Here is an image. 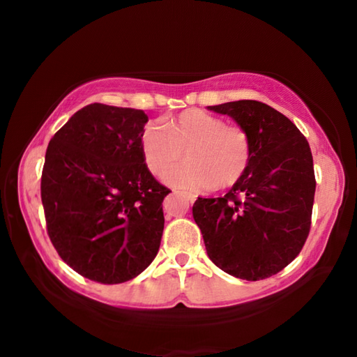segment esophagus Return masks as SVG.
I'll list each match as a JSON object with an SVG mask.
<instances>
[{"label":"esophagus","mask_w":357,"mask_h":357,"mask_svg":"<svg viewBox=\"0 0 357 357\" xmlns=\"http://www.w3.org/2000/svg\"><path fill=\"white\" fill-rule=\"evenodd\" d=\"M179 195H181V197H184V198H187V200H189L190 203H193V202L197 200V195H195V193H185V192H181Z\"/></svg>","instance_id":"esophagus-1"}]
</instances>
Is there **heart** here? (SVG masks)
I'll return each instance as SVG.
<instances>
[{
  "instance_id": "heart-1",
  "label": "heart",
  "mask_w": 357,
  "mask_h": 357,
  "mask_svg": "<svg viewBox=\"0 0 357 357\" xmlns=\"http://www.w3.org/2000/svg\"><path fill=\"white\" fill-rule=\"evenodd\" d=\"M140 151L148 170L159 178L186 153L185 165L166 172L165 181L173 187L227 189L249 170L252 140L243 126L227 124L203 110H187L164 128L155 123L144 126Z\"/></svg>"
}]
</instances>
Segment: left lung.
Returning <instances> with one entry per match:
<instances>
[{
    "mask_svg": "<svg viewBox=\"0 0 357 357\" xmlns=\"http://www.w3.org/2000/svg\"><path fill=\"white\" fill-rule=\"evenodd\" d=\"M249 132V170L219 198H198L192 213L208 257L243 280L280 273L309 236L315 172L307 138L285 114L258 100L208 107Z\"/></svg>",
    "mask_w": 357,
    "mask_h": 357,
    "instance_id": "left-lung-1",
    "label": "left lung"
}]
</instances>
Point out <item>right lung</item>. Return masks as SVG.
Segmentation results:
<instances>
[{
    "label": "right lung",
    "instance_id": "1",
    "mask_svg": "<svg viewBox=\"0 0 357 357\" xmlns=\"http://www.w3.org/2000/svg\"><path fill=\"white\" fill-rule=\"evenodd\" d=\"M143 110L83 107L48 143L40 178L47 233L58 255L89 280L116 285L153 263L172 190L144 164Z\"/></svg>",
    "mask_w": 357,
    "mask_h": 357
}]
</instances>
